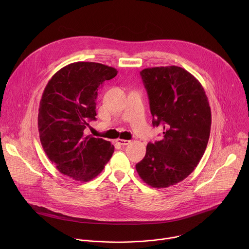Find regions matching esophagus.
<instances>
[{
    "label": "esophagus",
    "mask_w": 249,
    "mask_h": 249,
    "mask_svg": "<svg viewBox=\"0 0 249 249\" xmlns=\"http://www.w3.org/2000/svg\"><path fill=\"white\" fill-rule=\"evenodd\" d=\"M116 143L119 144V145H122V146H126V145H129L131 143V141L123 140V139H117L116 140Z\"/></svg>",
    "instance_id": "1"
}]
</instances>
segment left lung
<instances>
[{
    "label": "left lung",
    "mask_w": 249,
    "mask_h": 249,
    "mask_svg": "<svg viewBox=\"0 0 249 249\" xmlns=\"http://www.w3.org/2000/svg\"><path fill=\"white\" fill-rule=\"evenodd\" d=\"M153 125L163 128V139L149 143L136 164L139 176L154 188H166L185 179L201 160L211 131V108L200 82L183 68L142 70Z\"/></svg>",
    "instance_id": "1"
}]
</instances>
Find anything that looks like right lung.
Listing matches in <instances>:
<instances>
[{
	"label": "right lung",
	"mask_w": 249,
	"mask_h": 249,
	"mask_svg": "<svg viewBox=\"0 0 249 249\" xmlns=\"http://www.w3.org/2000/svg\"><path fill=\"white\" fill-rule=\"evenodd\" d=\"M117 73L100 63H72L54 74L42 93L38 109L42 148L62 174L77 181L93 179L114 152L110 142L87 136L85 129L96 119L99 86Z\"/></svg>",
	"instance_id": "1"
}]
</instances>
